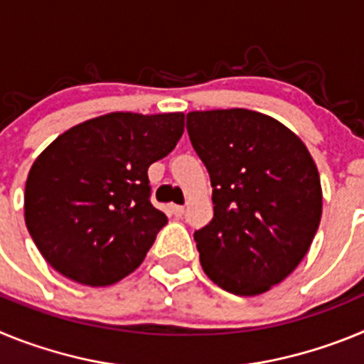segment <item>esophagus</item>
I'll use <instances>...</instances> for the list:
<instances>
[{
  "label": "esophagus",
  "instance_id": "esophagus-1",
  "mask_svg": "<svg viewBox=\"0 0 364 364\" xmlns=\"http://www.w3.org/2000/svg\"><path fill=\"white\" fill-rule=\"evenodd\" d=\"M169 211H171L175 217H182L184 215V205H178V204H171L169 205Z\"/></svg>",
  "mask_w": 364,
  "mask_h": 364
}]
</instances>
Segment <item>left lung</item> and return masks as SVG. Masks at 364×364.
<instances>
[{"label": "left lung", "instance_id": "8db88e82", "mask_svg": "<svg viewBox=\"0 0 364 364\" xmlns=\"http://www.w3.org/2000/svg\"><path fill=\"white\" fill-rule=\"evenodd\" d=\"M188 133L213 188V218L195 231L204 273L242 297L299 266L319 228L323 189L301 138L247 109L188 112Z\"/></svg>", "mask_w": 364, "mask_h": 364}]
</instances>
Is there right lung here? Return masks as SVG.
<instances>
[{
	"label": "right lung",
	"mask_w": 364,
	"mask_h": 364,
	"mask_svg": "<svg viewBox=\"0 0 364 364\" xmlns=\"http://www.w3.org/2000/svg\"><path fill=\"white\" fill-rule=\"evenodd\" d=\"M182 133L184 112H109L60 134L25 184V224L43 259L85 286L133 273L167 224L147 169Z\"/></svg>",
	"instance_id": "add662e5"
}]
</instances>
